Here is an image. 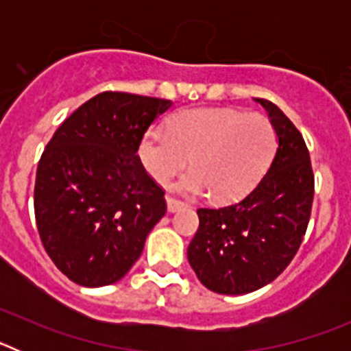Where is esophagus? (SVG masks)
<instances>
[{"instance_id": "esophagus-1", "label": "esophagus", "mask_w": 351, "mask_h": 351, "mask_svg": "<svg viewBox=\"0 0 351 351\" xmlns=\"http://www.w3.org/2000/svg\"><path fill=\"white\" fill-rule=\"evenodd\" d=\"M184 207H186L184 204L179 202V200H176V198L167 197V210H169V213H178V210L184 209Z\"/></svg>"}]
</instances>
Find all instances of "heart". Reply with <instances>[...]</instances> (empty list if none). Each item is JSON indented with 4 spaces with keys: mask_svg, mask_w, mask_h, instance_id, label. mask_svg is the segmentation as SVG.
I'll return each mask as SVG.
<instances>
[{
    "mask_svg": "<svg viewBox=\"0 0 351 351\" xmlns=\"http://www.w3.org/2000/svg\"><path fill=\"white\" fill-rule=\"evenodd\" d=\"M276 130L260 114L225 108H191L172 117L169 130L153 126L138 145V158L158 184L167 186L186 167L176 190L191 197L210 193L228 202L256 184L274 156Z\"/></svg>",
    "mask_w": 351,
    "mask_h": 351,
    "instance_id": "b5f03b06",
    "label": "heart"
}]
</instances>
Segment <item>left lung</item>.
<instances>
[{"instance_id": "8db88e82", "label": "left lung", "mask_w": 351, "mask_h": 351, "mask_svg": "<svg viewBox=\"0 0 351 351\" xmlns=\"http://www.w3.org/2000/svg\"><path fill=\"white\" fill-rule=\"evenodd\" d=\"M276 130L267 173L243 200L198 209L188 262L200 283L223 295H243L274 281L295 256L311 214L313 178L302 135L274 104L253 98Z\"/></svg>"}]
</instances>
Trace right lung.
<instances>
[{
    "label": "right lung",
    "instance_id": "add662e5",
    "mask_svg": "<svg viewBox=\"0 0 351 351\" xmlns=\"http://www.w3.org/2000/svg\"><path fill=\"white\" fill-rule=\"evenodd\" d=\"M170 100L105 91L56 130L40 158L35 218L56 267L80 287L119 281L167 210L137 151Z\"/></svg>",
    "mask_w": 351,
    "mask_h": 351
}]
</instances>
